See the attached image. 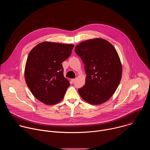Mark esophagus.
I'll return each instance as SVG.
<instances>
[{
    "mask_svg": "<svg viewBox=\"0 0 150 150\" xmlns=\"http://www.w3.org/2000/svg\"><path fill=\"white\" fill-rule=\"evenodd\" d=\"M75 81H76V78H74V79H71V82H72V83H74Z\"/></svg>",
    "mask_w": 150,
    "mask_h": 150,
    "instance_id": "34e87169",
    "label": "esophagus"
}]
</instances>
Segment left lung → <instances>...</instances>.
I'll use <instances>...</instances> for the list:
<instances>
[{
  "label": "left lung",
  "instance_id": "obj_1",
  "mask_svg": "<svg viewBox=\"0 0 150 150\" xmlns=\"http://www.w3.org/2000/svg\"><path fill=\"white\" fill-rule=\"evenodd\" d=\"M75 52L82 60L87 74L85 85L78 89L81 97L91 104L110 99L120 82L122 74L119 56L113 46L102 38L81 42Z\"/></svg>",
  "mask_w": 150,
  "mask_h": 150
}]
</instances>
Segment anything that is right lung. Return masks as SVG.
Returning <instances> with one entry per match:
<instances>
[{
    "mask_svg": "<svg viewBox=\"0 0 150 150\" xmlns=\"http://www.w3.org/2000/svg\"><path fill=\"white\" fill-rule=\"evenodd\" d=\"M73 45L45 41L30 52L25 68V79L33 95L46 104L52 105L64 97L69 81L63 76V62L71 54Z\"/></svg>",
    "mask_w": 150,
    "mask_h": 150,
    "instance_id": "right-lung-1",
    "label": "right lung"
}]
</instances>
